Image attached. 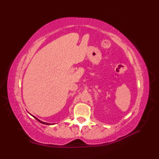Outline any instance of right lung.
<instances>
[{
	"label": "right lung",
	"instance_id": "1",
	"mask_svg": "<svg viewBox=\"0 0 159 159\" xmlns=\"http://www.w3.org/2000/svg\"><path fill=\"white\" fill-rule=\"evenodd\" d=\"M35 118H36V119L38 120V121H39L40 123H43V124H45V125H50V123H45V122H43V121H41V120H39L38 119V118H36V117H34Z\"/></svg>",
	"mask_w": 159,
	"mask_h": 159
}]
</instances>
